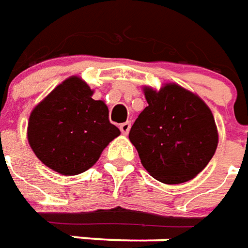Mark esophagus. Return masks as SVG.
Listing matches in <instances>:
<instances>
[{"label": "esophagus", "instance_id": "1", "mask_svg": "<svg viewBox=\"0 0 248 248\" xmlns=\"http://www.w3.org/2000/svg\"><path fill=\"white\" fill-rule=\"evenodd\" d=\"M130 127H131V124H130V122H124V124H121V126H119V129H121V131H122L124 134H127V133H129Z\"/></svg>", "mask_w": 248, "mask_h": 248}]
</instances>
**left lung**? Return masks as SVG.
Segmentation results:
<instances>
[{"label":"left lung","instance_id":"1","mask_svg":"<svg viewBox=\"0 0 248 248\" xmlns=\"http://www.w3.org/2000/svg\"><path fill=\"white\" fill-rule=\"evenodd\" d=\"M145 96L148 106L129 133L142 165L165 184L192 180L217 148V130L209 107L177 84H166L160 91L146 87Z\"/></svg>","mask_w":248,"mask_h":248}]
</instances>
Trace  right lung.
<instances>
[{"mask_svg": "<svg viewBox=\"0 0 248 248\" xmlns=\"http://www.w3.org/2000/svg\"><path fill=\"white\" fill-rule=\"evenodd\" d=\"M93 90L78 76L64 80L34 107L28 141L43 164L64 176L86 172L107 145L121 134L108 108L94 100Z\"/></svg>", "mask_w": 248, "mask_h": 248, "instance_id": "obj_1", "label": "right lung"}]
</instances>
